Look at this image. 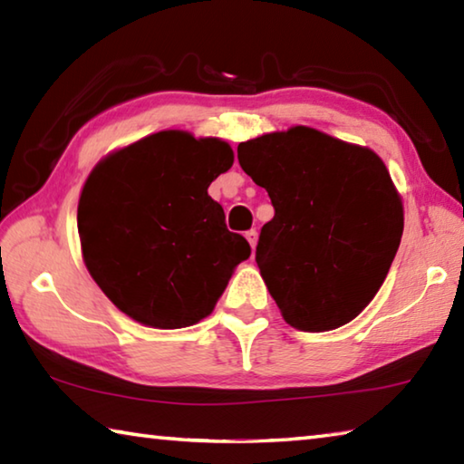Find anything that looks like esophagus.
Wrapping results in <instances>:
<instances>
[{"mask_svg": "<svg viewBox=\"0 0 464 464\" xmlns=\"http://www.w3.org/2000/svg\"><path fill=\"white\" fill-rule=\"evenodd\" d=\"M246 239L249 241V246H251V249H256V246H257V231H256V229H251V231H247V233H246Z\"/></svg>", "mask_w": 464, "mask_h": 464, "instance_id": "esophagus-1", "label": "esophagus"}]
</instances>
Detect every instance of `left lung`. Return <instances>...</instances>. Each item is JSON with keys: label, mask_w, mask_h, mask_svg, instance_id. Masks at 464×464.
<instances>
[{"label": "left lung", "mask_w": 464, "mask_h": 464, "mask_svg": "<svg viewBox=\"0 0 464 464\" xmlns=\"http://www.w3.org/2000/svg\"><path fill=\"white\" fill-rule=\"evenodd\" d=\"M237 160L274 207L256 262L282 317L303 332L345 325L401 243L403 204L382 160L309 127L239 143Z\"/></svg>", "instance_id": "left-lung-1"}]
</instances>
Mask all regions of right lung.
<instances>
[{
    "instance_id": "add662e5",
    "label": "right lung",
    "mask_w": 464,
    "mask_h": 464,
    "mask_svg": "<svg viewBox=\"0 0 464 464\" xmlns=\"http://www.w3.org/2000/svg\"><path fill=\"white\" fill-rule=\"evenodd\" d=\"M233 166L221 139L161 130L108 155L77 207L83 262L139 324L179 329L210 315L249 243L225 225L208 186Z\"/></svg>"
}]
</instances>
